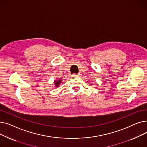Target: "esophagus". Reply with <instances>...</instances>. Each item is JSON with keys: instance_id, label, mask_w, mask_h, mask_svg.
<instances>
[{"instance_id": "esophagus-1", "label": "esophagus", "mask_w": 147, "mask_h": 147, "mask_svg": "<svg viewBox=\"0 0 147 147\" xmlns=\"http://www.w3.org/2000/svg\"><path fill=\"white\" fill-rule=\"evenodd\" d=\"M79 75L80 74H74L72 75V77H74V78H78V77L79 76Z\"/></svg>"}]
</instances>
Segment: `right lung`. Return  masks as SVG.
Here are the masks:
<instances>
[{"instance_id":"right-lung-1","label":"right lung","mask_w":147,"mask_h":147,"mask_svg":"<svg viewBox=\"0 0 147 147\" xmlns=\"http://www.w3.org/2000/svg\"><path fill=\"white\" fill-rule=\"evenodd\" d=\"M61 82H62V79H57V80H55V81H54V86L56 87V88H58L60 84L61 83Z\"/></svg>"}]
</instances>
